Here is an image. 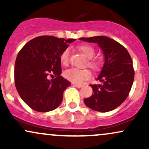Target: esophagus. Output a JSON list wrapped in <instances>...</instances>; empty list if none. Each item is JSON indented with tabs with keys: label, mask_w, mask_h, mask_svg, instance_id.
Listing matches in <instances>:
<instances>
[{
	"label": "esophagus",
	"mask_w": 149,
	"mask_h": 149,
	"mask_svg": "<svg viewBox=\"0 0 149 149\" xmlns=\"http://www.w3.org/2000/svg\"><path fill=\"white\" fill-rule=\"evenodd\" d=\"M73 86H75V87H76V88H82V87H83V85H78V84H75V83H73Z\"/></svg>",
	"instance_id": "esophagus-1"
}]
</instances>
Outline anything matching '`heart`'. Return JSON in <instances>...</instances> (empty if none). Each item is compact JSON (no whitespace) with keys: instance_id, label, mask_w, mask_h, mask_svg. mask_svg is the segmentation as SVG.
Wrapping results in <instances>:
<instances>
[{"instance_id":"b5f03b06","label":"heart","mask_w":149,"mask_h":149,"mask_svg":"<svg viewBox=\"0 0 149 149\" xmlns=\"http://www.w3.org/2000/svg\"><path fill=\"white\" fill-rule=\"evenodd\" d=\"M80 51L84 54L87 58H88V66L93 71H100L102 67L103 62L100 59L92 58L95 54V49L93 46L88 44H83L78 46ZM70 57V49L69 47L64 49L60 54L61 63L64 66L69 64ZM64 77L67 80H70L75 84H80L85 80L90 79L91 77V73L88 69H79L76 68H72L64 72Z\"/></svg>"}]
</instances>
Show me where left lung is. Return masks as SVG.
<instances>
[{
	"mask_svg": "<svg viewBox=\"0 0 149 149\" xmlns=\"http://www.w3.org/2000/svg\"><path fill=\"white\" fill-rule=\"evenodd\" d=\"M80 40L98 44L105 57L97 78L100 84L90 85L93 93L84 100L85 105L97 111H111L123 103L132 86L134 70L130 54L123 45L109 37L80 38Z\"/></svg>",
	"mask_w": 149,
	"mask_h": 149,
	"instance_id": "obj_1",
	"label": "left lung"
}]
</instances>
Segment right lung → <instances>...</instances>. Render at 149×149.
Here are the masks:
<instances>
[{"mask_svg":"<svg viewBox=\"0 0 149 149\" xmlns=\"http://www.w3.org/2000/svg\"><path fill=\"white\" fill-rule=\"evenodd\" d=\"M76 39L41 36L20 49L15 65V84L22 100L34 111L47 112L59 106L71 83L61 76L60 54ZM54 74L56 78L48 80Z\"/></svg>","mask_w":149,"mask_h":149,"instance_id":"obj_1","label":"right lung"}]
</instances>
